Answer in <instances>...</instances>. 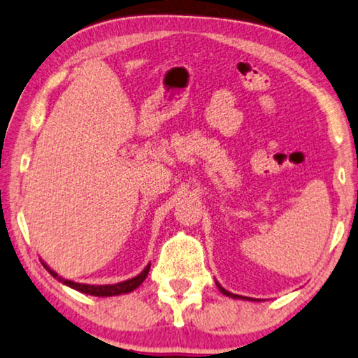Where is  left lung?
<instances>
[{
	"label": "left lung",
	"instance_id": "8db88e82",
	"mask_svg": "<svg viewBox=\"0 0 358 358\" xmlns=\"http://www.w3.org/2000/svg\"><path fill=\"white\" fill-rule=\"evenodd\" d=\"M215 284H217V287H219V290L222 292L224 295H227V296H230V299H241V300H253V299H250V296H241V295H235V294H231V292H229V290H225L222 285L219 284V282H215Z\"/></svg>",
	"mask_w": 358,
	"mask_h": 358
}]
</instances>
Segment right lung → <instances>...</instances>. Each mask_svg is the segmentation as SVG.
<instances>
[{
    "label": "right lung",
    "instance_id": "obj_1",
    "mask_svg": "<svg viewBox=\"0 0 358 358\" xmlns=\"http://www.w3.org/2000/svg\"><path fill=\"white\" fill-rule=\"evenodd\" d=\"M43 268L48 271L50 274L53 275L55 279H58L62 284L71 287V289L78 290V292H83V294H87V295H94V296H115V295H122V294H129V292H133L134 289H138V287L143 284L144 279L148 278L149 274V269H150V264H148L144 268V271L141 274L136 275L133 279H128V280H123V282H118V284H108V285H90V284H79V282H73V280H68V279H63L59 278V275L55 273L53 269H50L47 264L43 263Z\"/></svg>",
    "mask_w": 358,
    "mask_h": 358
}]
</instances>
